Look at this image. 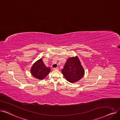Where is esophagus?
<instances>
[{
  "instance_id": "obj_1",
  "label": "esophagus",
  "mask_w": 120,
  "mask_h": 120,
  "mask_svg": "<svg viewBox=\"0 0 120 120\" xmlns=\"http://www.w3.org/2000/svg\"><path fill=\"white\" fill-rule=\"evenodd\" d=\"M53 70H59V68H58V67L55 68H53Z\"/></svg>"
}]
</instances>
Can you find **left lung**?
<instances>
[{
  "label": "left lung",
  "mask_w": 120,
  "mask_h": 120,
  "mask_svg": "<svg viewBox=\"0 0 120 120\" xmlns=\"http://www.w3.org/2000/svg\"><path fill=\"white\" fill-rule=\"evenodd\" d=\"M62 72L67 80L73 83L83 77L85 71L77 56L68 59Z\"/></svg>",
  "instance_id": "left-lung-1"
}]
</instances>
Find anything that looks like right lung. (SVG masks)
<instances>
[{"mask_svg":"<svg viewBox=\"0 0 120 120\" xmlns=\"http://www.w3.org/2000/svg\"><path fill=\"white\" fill-rule=\"evenodd\" d=\"M50 71V68L45 65L42 59H40L34 63L30 69V72L33 76L39 80L45 78Z\"/></svg>","mask_w":120,"mask_h":120,"instance_id":"add662e5","label":"right lung"}]
</instances>
